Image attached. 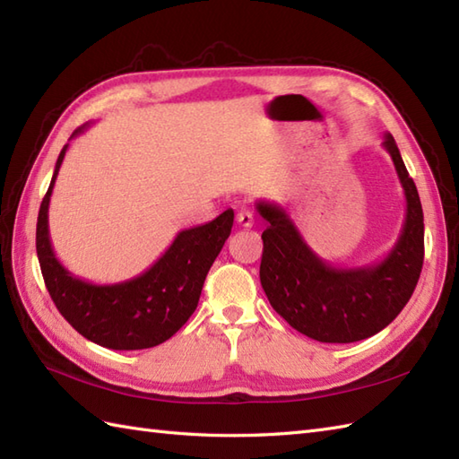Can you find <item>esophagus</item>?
I'll return each mask as SVG.
<instances>
[{"label":"esophagus","instance_id":"obj_1","mask_svg":"<svg viewBox=\"0 0 459 459\" xmlns=\"http://www.w3.org/2000/svg\"><path fill=\"white\" fill-rule=\"evenodd\" d=\"M237 222L242 229H250L252 224H255V217H252V212L248 209H240L237 212Z\"/></svg>","mask_w":459,"mask_h":459}]
</instances>
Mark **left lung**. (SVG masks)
<instances>
[{
	"label": "left lung",
	"mask_w": 459,
	"mask_h": 459,
	"mask_svg": "<svg viewBox=\"0 0 459 459\" xmlns=\"http://www.w3.org/2000/svg\"><path fill=\"white\" fill-rule=\"evenodd\" d=\"M385 150L403 183L406 217L396 245L378 264L335 268L301 238L290 214L274 203L258 201L262 232L260 284L270 306L288 324L321 343H353L385 329L401 314L418 284L424 262V214L418 189L391 134Z\"/></svg>",
	"instance_id": "left-lung-1"
}]
</instances>
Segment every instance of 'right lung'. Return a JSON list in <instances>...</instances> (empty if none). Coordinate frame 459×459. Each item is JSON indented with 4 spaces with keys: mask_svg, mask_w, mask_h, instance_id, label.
I'll list each match as a JSON object with an SVG mask.
<instances>
[{
    "mask_svg": "<svg viewBox=\"0 0 459 459\" xmlns=\"http://www.w3.org/2000/svg\"><path fill=\"white\" fill-rule=\"evenodd\" d=\"M86 128L89 124L76 128L71 138ZM66 148L68 143L58 153L37 217V256L48 294L68 324L96 345L116 351L160 345L193 316L204 278L230 235L235 212L229 209L211 222L181 230L161 258L140 276L118 284H91L56 260L48 238V201Z\"/></svg>",
    "mask_w": 459,
    "mask_h": 459,
    "instance_id": "1",
    "label": "right lung"
}]
</instances>
